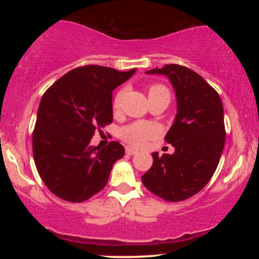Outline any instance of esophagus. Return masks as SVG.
<instances>
[{"label":"esophagus","mask_w":259,"mask_h":259,"mask_svg":"<svg viewBox=\"0 0 259 259\" xmlns=\"http://www.w3.org/2000/svg\"><path fill=\"white\" fill-rule=\"evenodd\" d=\"M125 152H126V154H130V156H133V154L138 153V151H136L135 148H133V147H126Z\"/></svg>","instance_id":"obj_1"}]
</instances>
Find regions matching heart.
Returning a JSON list of instances; mask_svg holds the SVG:
<instances>
[{"label": "heart", "instance_id": "b5f03b06", "mask_svg": "<svg viewBox=\"0 0 259 259\" xmlns=\"http://www.w3.org/2000/svg\"><path fill=\"white\" fill-rule=\"evenodd\" d=\"M156 94H168L169 91L165 86L160 84H153L148 88V96H152ZM125 90H119L114 95L112 101V108L114 112H118L121 108ZM159 127L156 124L150 121H134L132 124L120 127L119 138L125 141L126 144L132 145L134 147H142L146 145L150 140H152L158 135Z\"/></svg>", "mask_w": 259, "mask_h": 259}]
</instances>
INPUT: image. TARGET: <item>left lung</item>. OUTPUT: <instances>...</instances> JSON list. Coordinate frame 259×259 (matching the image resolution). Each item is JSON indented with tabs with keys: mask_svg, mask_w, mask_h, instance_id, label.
I'll return each instance as SVG.
<instances>
[{
	"mask_svg": "<svg viewBox=\"0 0 259 259\" xmlns=\"http://www.w3.org/2000/svg\"><path fill=\"white\" fill-rule=\"evenodd\" d=\"M147 73L168 76L177 95L178 113L164 138L175 152L152 153V167L141 180L164 201L180 202L200 192L218 167L225 144L223 103L206 80L184 65L167 64Z\"/></svg>",
	"mask_w": 259,
	"mask_h": 259,
	"instance_id": "left-lung-1",
	"label": "left lung"
}]
</instances>
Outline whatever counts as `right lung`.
Instances as JSON below:
<instances>
[{"label":"right lung","mask_w":259,"mask_h":259,"mask_svg":"<svg viewBox=\"0 0 259 259\" xmlns=\"http://www.w3.org/2000/svg\"><path fill=\"white\" fill-rule=\"evenodd\" d=\"M135 69L102 65L75 68L47 89L32 132V153L47 189L68 202H84L106 186L124 147L112 141L92 147L96 130L113 121L112 91Z\"/></svg>","instance_id":"obj_1"}]
</instances>
